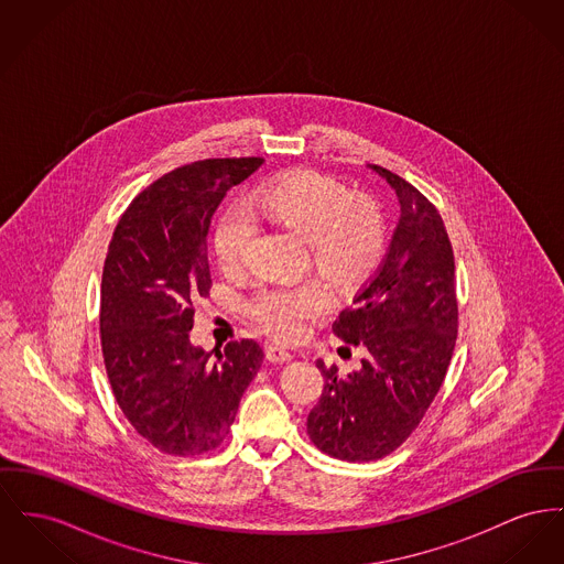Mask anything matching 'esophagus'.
<instances>
[{"label": "esophagus", "instance_id": "1", "mask_svg": "<svg viewBox=\"0 0 564 564\" xmlns=\"http://www.w3.org/2000/svg\"><path fill=\"white\" fill-rule=\"evenodd\" d=\"M265 358L274 365H285V362L294 360V354L283 347H276V345H265Z\"/></svg>", "mask_w": 564, "mask_h": 564}]
</instances>
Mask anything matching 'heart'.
Segmentation results:
<instances>
[{
  "label": "heart",
  "instance_id": "1",
  "mask_svg": "<svg viewBox=\"0 0 564 564\" xmlns=\"http://www.w3.org/2000/svg\"><path fill=\"white\" fill-rule=\"evenodd\" d=\"M251 213L308 245L315 268L332 285L345 290L360 283L377 265L386 247L379 208L326 176L302 172L251 202ZM256 236V221L245 208L228 210L215 232V256L224 272H236ZM330 306L317 283L268 285L251 302V317L281 340H294L306 324Z\"/></svg>",
  "mask_w": 564,
  "mask_h": 564
}]
</instances>
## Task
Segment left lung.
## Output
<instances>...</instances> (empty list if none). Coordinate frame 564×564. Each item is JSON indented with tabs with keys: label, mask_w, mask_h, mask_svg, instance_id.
<instances>
[{
	"label": "left lung",
	"mask_w": 564,
	"mask_h": 564,
	"mask_svg": "<svg viewBox=\"0 0 564 564\" xmlns=\"http://www.w3.org/2000/svg\"><path fill=\"white\" fill-rule=\"evenodd\" d=\"M366 167L397 194L400 219L383 262L332 330L368 354L345 377L317 362L326 386L306 417L311 441L347 463L379 460L417 429L458 332L454 251L438 210L398 174Z\"/></svg>",
	"instance_id": "obj_1"
}]
</instances>
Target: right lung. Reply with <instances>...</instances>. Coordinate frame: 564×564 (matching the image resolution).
<instances>
[{"instance_id": "1", "label": "right lung", "mask_w": 564, "mask_h": 564, "mask_svg": "<svg viewBox=\"0 0 564 564\" xmlns=\"http://www.w3.org/2000/svg\"><path fill=\"white\" fill-rule=\"evenodd\" d=\"M260 158L206 160L149 185L117 224L101 272V354L112 394L135 432L172 456L215 449L264 349L234 340L204 351L189 340L208 294L206 234L234 185Z\"/></svg>"}]
</instances>
